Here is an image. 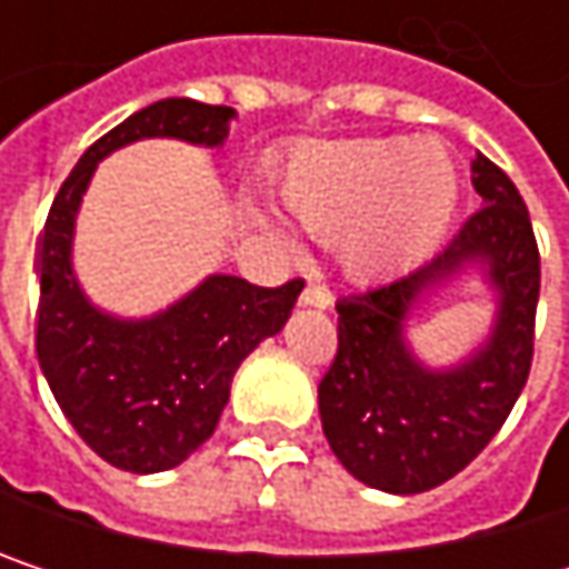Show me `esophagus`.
Listing matches in <instances>:
<instances>
[{"mask_svg":"<svg viewBox=\"0 0 569 569\" xmlns=\"http://www.w3.org/2000/svg\"><path fill=\"white\" fill-rule=\"evenodd\" d=\"M299 306H312V309H329L332 306V292L326 286L309 283L299 292Z\"/></svg>","mask_w":569,"mask_h":569,"instance_id":"esophagus-1","label":"esophagus"}]
</instances>
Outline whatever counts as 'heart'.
<instances>
[{
  "instance_id": "obj_1",
  "label": "heart",
  "mask_w": 569,
  "mask_h": 569,
  "mask_svg": "<svg viewBox=\"0 0 569 569\" xmlns=\"http://www.w3.org/2000/svg\"><path fill=\"white\" fill-rule=\"evenodd\" d=\"M277 197L306 237L336 243L349 277L382 280L445 237L461 180L435 138H356L299 148L280 171ZM260 227L289 247L280 227Z\"/></svg>"
}]
</instances>
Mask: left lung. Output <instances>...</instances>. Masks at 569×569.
Instances as JSON below:
<instances>
[{
    "mask_svg": "<svg viewBox=\"0 0 569 569\" xmlns=\"http://www.w3.org/2000/svg\"><path fill=\"white\" fill-rule=\"evenodd\" d=\"M481 210L421 267L342 296L339 352L319 382V418L342 468L389 495H421L468 468L498 435L530 372L540 253L523 197L485 154L471 161ZM478 269L496 322L461 363L435 370L407 342L410 312Z\"/></svg>",
    "mask_w": 569,
    "mask_h": 569,
    "instance_id": "left-lung-1",
    "label": "left lung"
}]
</instances>
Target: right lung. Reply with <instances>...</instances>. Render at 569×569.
Wrapping results in <instances>:
<instances>
[{
	"instance_id": "1",
	"label": "right lung",
	"mask_w": 569,
	"mask_h": 569,
	"mask_svg": "<svg viewBox=\"0 0 569 569\" xmlns=\"http://www.w3.org/2000/svg\"><path fill=\"white\" fill-rule=\"evenodd\" d=\"M233 118V108L193 98L134 111L81 154L39 240V366L81 441L131 475L177 468L213 435L240 362L283 329L302 283L263 289L213 273L154 316L104 312L74 277L78 207L108 154L148 138L220 148Z\"/></svg>"
}]
</instances>
